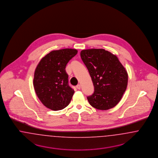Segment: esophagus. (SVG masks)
<instances>
[{
    "label": "esophagus",
    "instance_id": "34e87169",
    "mask_svg": "<svg viewBox=\"0 0 158 158\" xmlns=\"http://www.w3.org/2000/svg\"><path fill=\"white\" fill-rule=\"evenodd\" d=\"M76 87H77V89H81V85H80V84H78V85L76 86Z\"/></svg>",
    "mask_w": 158,
    "mask_h": 158
}]
</instances>
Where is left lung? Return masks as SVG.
<instances>
[{
	"label": "left lung",
	"mask_w": 158,
	"mask_h": 158,
	"mask_svg": "<svg viewBox=\"0 0 158 158\" xmlns=\"http://www.w3.org/2000/svg\"><path fill=\"white\" fill-rule=\"evenodd\" d=\"M81 58L94 87L87 97L89 104L98 110H109L122 99L128 81V74L116 55L104 49L82 50Z\"/></svg>",
	"instance_id": "8db88e82"
}]
</instances>
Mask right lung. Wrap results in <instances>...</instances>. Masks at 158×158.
I'll list each match as a JSON object with an SVG mask.
<instances>
[{
	"instance_id": "right-lung-1",
	"label": "right lung",
	"mask_w": 158,
	"mask_h": 158,
	"mask_svg": "<svg viewBox=\"0 0 158 158\" xmlns=\"http://www.w3.org/2000/svg\"><path fill=\"white\" fill-rule=\"evenodd\" d=\"M75 49H62L50 52L43 57L35 69L34 87L42 103L54 111L69 105L74 90L69 85L65 67L77 54Z\"/></svg>"
}]
</instances>
